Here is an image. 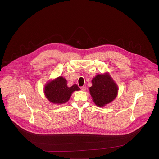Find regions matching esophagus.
I'll use <instances>...</instances> for the list:
<instances>
[{
    "label": "esophagus",
    "mask_w": 159,
    "mask_h": 159,
    "mask_svg": "<svg viewBox=\"0 0 159 159\" xmlns=\"http://www.w3.org/2000/svg\"><path fill=\"white\" fill-rule=\"evenodd\" d=\"M80 89L82 90V91H85V90H86V87H84V86H83V87H80Z\"/></svg>",
    "instance_id": "1"
}]
</instances>
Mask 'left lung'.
<instances>
[{
  "label": "left lung",
  "instance_id": "1",
  "mask_svg": "<svg viewBox=\"0 0 159 159\" xmlns=\"http://www.w3.org/2000/svg\"><path fill=\"white\" fill-rule=\"evenodd\" d=\"M89 92L93 101L99 107L105 106L117 97L118 86L108 72L98 74L92 80Z\"/></svg>",
  "mask_w": 159,
  "mask_h": 159
}]
</instances>
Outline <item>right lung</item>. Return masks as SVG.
Returning a JSON list of instances; mask_svg holds the SVG:
<instances>
[{
	"instance_id": "obj_1",
	"label": "right lung",
	"mask_w": 159,
	"mask_h": 159,
	"mask_svg": "<svg viewBox=\"0 0 159 159\" xmlns=\"http://www.w3.org/2000/svg\"><path fill=\"white\" fill-rule=\"evenodd\" d=\"M80 89L77 85L67 86V81L62 76L48 81L44 85V93L47 99L55 104H62L69 101L74 91Z\"/></svg>"
}]
</instances>
